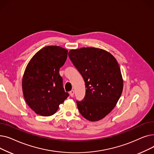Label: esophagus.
Listing matches in <instances>:
<instances>
[{
	"label": "esophagus",
	"mask_w": 154,
	"mask_h": 154,
	"mask_svg": "<svg viewBox=\"0 0 154 154\" xmlns=\"http://www.w3.org/2000/svg\"><path fill=\"white\" fill-rule=\"evenodd\" d=\"M70 95L73 97L74 96V90H72L71 91H70Z\"/></svg>",
	"instance_id": "esophagus-1"
}]
</instances>
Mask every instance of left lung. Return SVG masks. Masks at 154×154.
Returning a JSON list of instances; mask_svg holds the SVG:
<instances>
[{
  "label": "left lung",
  "instance_id": "obj_1",
  "mask_svg": "<svg viewBox=\"0 0 154 154\" xmlns=\"http://www.w3.org/2000/svg\"><path fill=\"white\" fill-rule=\"evenodd\" d=\"M69 56L85 84L84 100L77 101L80 113L92 122L103 119L116 107L123 91L117 60L110 52L95 47L72 49Z\"/></svg>",
  "mask_w": 154,
  "mask_h": 154
}]
</instances>
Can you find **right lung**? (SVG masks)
Wrapping results in <instances>:
<instances>
[{"label":"right lung","mask_w":154,"mask_h":154,"mask_svg":"<svg viewBox=\"0 0 154 154\" xmlns=\"http://www.w3.org/2000/svg\"><path fill=\"white\" fill-rule=\"evenodd\" d=\"M68 51L59 46H46L32 57L22 77L23 97L37 114L51 116L68 97L59 69L66 62Z\"/></svg>","instance_id":"add662e5"}]
</instances>
